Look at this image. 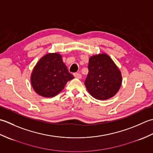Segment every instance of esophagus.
Instances as JSON below:
<instances>
[{"instance_id":"esophagus-1","label":"esophagus","mask_w":153,"mask_h":153,"mask_svg":"<svg viewBox=\"0 0 153 153\" xmlns=\"http://www.w3.org/2000/svg\"><path fill=\"white\" fill-rule=\"evenodd\" d=\"M74 76L75 77H76V78H77V79H81V78H82V75H81L79 73H74Z\"/></svg>"}]
</instances>
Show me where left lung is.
Segmentation results:
<instances>
[{
    "mask_svg": "<svg viewBox=\"0 0 153 153\" xmlns=\"http://www.w3.org/2000/svg\"><path fill=\"white\" fill-rule=\"evenodd\" d=\"M88 69L85 85L94 98L107 100L118 93L122 82L121 71L108 54L91 56Z\"/></svg>",
    "mask_w": 153,
    "mask_h": 153,
    "instance_id": "left-lung-1",
    "label": "left lung"
}]
</instances>
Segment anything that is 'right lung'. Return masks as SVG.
Listing matches in <instances>:
<instances>
[{
  "instance_id": "1",
  "label": "right lung",
  "mask_w": 153,
  "mask_h": 153,
  "mask_svg": "<svg viewBox=\"0 0 153 153\" xmlns=\"http://www.w3.org/2000/svg\"><path fill=\"white\" fill-rule=\"evenodd\" d=\"M74 78L68 71L58 53H48L35 65L31 75L34 91L44 97H53L63 90L66 83Z\"/></svg>"
}]
</instances>
